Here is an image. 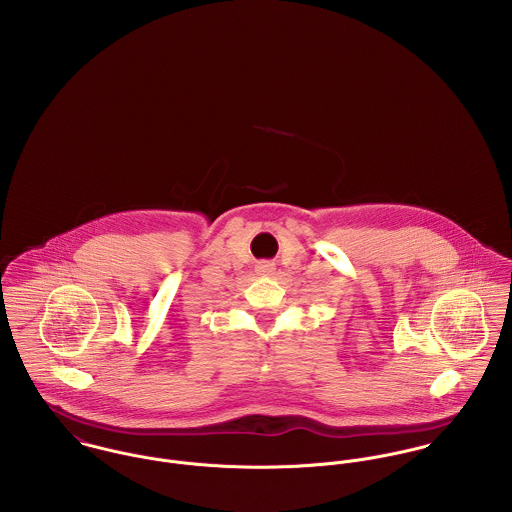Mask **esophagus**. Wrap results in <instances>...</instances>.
I'll list each match as a JSON object with an SVG mask.
<instances>
[{
	"mask_svg": "<svg viewBox=\"0 0 512 512\" xmlns=\"http://www.w3.org/2000/svg\"><path fill=\"white\" fill-rule=\"evenodd\" d=\"M274 264H270V262H258L256 264V272L258 274H262V276H272L274 274Z\"/></svg>",
	"mask_w": 512,
	"mask_h": 512,
	"instance_id": "34e87169",
	"label": "esophagus"
}]
</instances>
